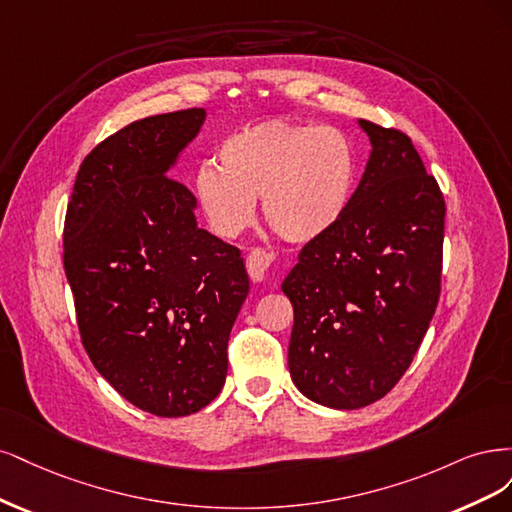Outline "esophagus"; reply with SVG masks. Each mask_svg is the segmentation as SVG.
<instances>
[{
  "label": "esophagus",
  "mask_w": 512,
  "mask_h": 512,
  "mask_svg": "<svg viewBox=\"0 0 512 512\" xmlns=\"http://www.w3.org/2000/svg\"><path fill=\"white\" fill-rule=\"evenodd\" d=\"M270 261H272V257L261 249H255L249 253V257H246V270H249V276L253 283H261V280L266 278Z\"/></svg>",
  "instance_id": "34e87169"
}]
</instances>
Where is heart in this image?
<instances>
[{
  "label": "heart",
  "mask_w": 512,
  "mask_h": 512,
  "mask_svg": "<svg viewBox=\"0 0 512 512\" xmlns=\"http://www.w3.org/2000/svg\"><path fill=\"white\" fill-rule=\"evenodd\" d=\"M219 168L202 163L193 193L217 236L234 238L255 221L257 197L274 232L293 244L323 238L342 221L355 191V148L342 131L270 119L227 136Z\"/></svg>",
  "instance_id": "1"
}]
</instances>
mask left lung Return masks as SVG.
Here are the masks:
<instances>
[{
	"instance_id": "1",
	"label": "left lung",
	"mask_w": 512,
	"mask_h": 512,
	"mask_svg": "<svg viewBox=\"0 0 512 512\" xmlns=\"http://www.w3.org/2000/svg\"><path fill=\"white\" fill-rule=\"evenodd\" d=\"M372 151L342 221L283 280L289 372L308 400L355 410L408 370L440 298L444 200L410 138L359 119Z\"/></svg>"
}]
</instances>
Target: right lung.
<instances>
[{
    "instance_id": "add662e5",
    "label": "right lung",
    "mask_w": 512,
    "mask_h": 512,
    "mask_svg": "<svg viewBox=\"0 0 512 512\" xmlns=\"http://www.w3.org/2000/svg\"><path fill=\"white\" fill-rule=\"evenodd\" d=\"M204 108L129 123L82 161L63 227V268L82 344L127 402L185 417L225 385L227 340L249 295L236 246L195 221L168 172Z\"/></svg>"
}]
</instances>
